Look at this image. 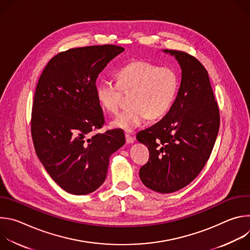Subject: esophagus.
<instances>
[{
    "label": "esophagus",
    "instance_id": "34e87169",
    "mask_svg": "<svg viewBox=\"0 0 250 250\" xmlns=\"http://www.w3.org/2000/svg\"><path fill=\"white\" fill-rule=\"evenodd\" d=\"M125 141L126 144H132V142L134 141V138L129 134V133H125Z\"/></svg>",
    "mask_w": 250,
    "mask_h": 250
}]
</instances>
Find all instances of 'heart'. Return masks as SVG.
<instances>
[{
    "label": "heart",
    "instance_id": "1",
    "mask_svg": "<svg viewBox=\"0 0 250 250\" xmlns=\"http://www.w3.org/2000/svg\"><path fill=\"white\" fill-rule=\"evenodd\" d=\"M118 83L102 80L96 88L101 106L111 114L120 110L123 92L130 93L131 106L113 123L116 127L131 131L147 119L158 120L170 110L178 85L177 73L168 66L135 60L118 71Z\"/></svg>",
    "mask_w": 250,
    "mask_h": 250
}]
</instances>
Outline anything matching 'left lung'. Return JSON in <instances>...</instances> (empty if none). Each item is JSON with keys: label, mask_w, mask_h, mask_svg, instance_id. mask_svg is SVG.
<instances>
[{"label": "left lung", "mask_w": 250, "mask_h": 250, "mask_svg": "<svg viewBox=\"0 0 250 250\" xmlns=\"http://www.w3.org/2000/svg\"><path fill=\"white\" fill-rule=\"evenodd\" d=\"M164 51L179 62L181 85L163 119L136 135L149 150L147 163L139 169L140 180L163 194L184 188L200 174L220 128V110L207 69L187 52Z\"/></svg>", "instance_id": "1"}]
</instances>
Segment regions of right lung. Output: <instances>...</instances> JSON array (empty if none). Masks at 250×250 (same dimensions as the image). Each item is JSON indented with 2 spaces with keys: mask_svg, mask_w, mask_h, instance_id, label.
<instances>
[{
  "mask_svg": "<svg viewBox=\"0 0 250 250\" xmlns=\"http://www.w3.org/2000/svg\"><path fill=\"white\" fill-rule=\"evenodd\" d=\"M124 47L104 44L71 48L52 57L35 89L30 130L35 152L66 192L86 195L105 180L109 158L125 133L109 129L96 96V80Z\"/></svg>",
  "mask_w": 250,
  "mask_h": 250,
  "instance_id": "1",
  "label": "right lung"
}]
</instances>
